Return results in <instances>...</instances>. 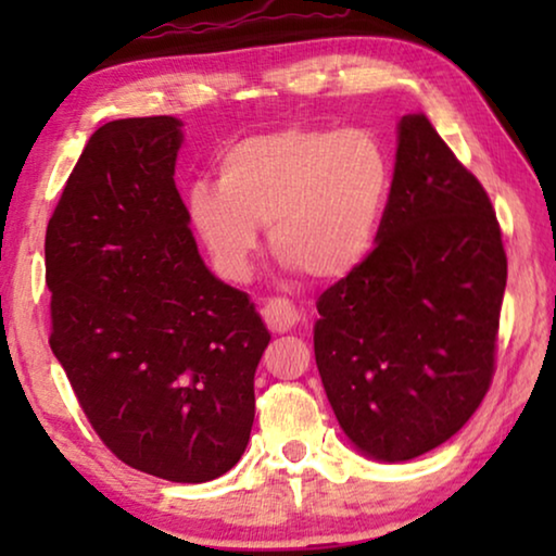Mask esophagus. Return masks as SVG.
<instances>
[{
  "mask_svg": "<svg viewBox=\"0 0 556 556\" xmlns=\"http://www.w3.org/2000/svg\"><path fill=\"white\" fill-rule=\"evenodd\" d=\"M261 311H263L265 324H268L270 331H276V333L291 331L293 326L301 321V314L295 311L293 303L286 299H268L263 303Z\"/></svg>",
  "mask_w": 556,
  "mask_h": 556,
  "instance_id": "esophagus-1",
  "label": "esophagus"
}]
</instances>
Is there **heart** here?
I'll return each mask as SVG.
<instances>
[{"instance_id":"1","label":"heart","mask_w":556,"mask_h":556,"mask_svg":"<svg viewBox=\"0 0 556 556\" xmlns=\"http://www.w3.org/2000/svg\"><path fill=\"white\" fill-rule=\"evenodd\" d=\"M215 181L187 192V217L212 268L245 280L257 227L270 250L316 280L359 270L382 230L394 166L369 128L291 126L248 136L219 156Z\"/></svg>"}]
</instances>
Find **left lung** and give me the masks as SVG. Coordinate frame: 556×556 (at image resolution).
<instances>
[{"instance_id": "left-lung-1", "label": "left lung", "mask_w": 556, "mask_h": 556, "mask_svg": "<svg viewBox=\"0 0 556 556\" xmlns=\"http://www.w3.org/2000/svg\"><path fill=\"white\" fill-rule=\"evenodd\" d=\"M504 291L481 181L425 113L402 116L377 248L316 301V367L356 451L402 463L470 420L491 384Z\"/></svg>"}]
</instances>
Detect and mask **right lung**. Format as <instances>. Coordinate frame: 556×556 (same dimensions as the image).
<instances>
[{
	"label": "right lung",
	"instance_id": "add662e5",
	"mask_svg": "<svg viewBox=\"0 0 556 556\" xmlns=\"http://www.w3.org/2000/svg\"><path fill=\"white\" fill-rule=\"evenodd\" d=\"M174 116L98 128L48 235L50 349L126 466L204 483L245 453L270 341L248 293L204 265L174 185Z\"/></svg>",
	"mask_w": 556,
	"mask_h": 556
}]
</instances>
